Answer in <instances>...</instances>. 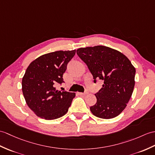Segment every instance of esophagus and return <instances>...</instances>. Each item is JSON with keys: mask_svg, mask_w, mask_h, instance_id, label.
Returning <instances> with one entry per match:
<instances>
[{"mask_svg": "<svg viewBox=\"0 0 155 155\" xmlns=\"http://www.w3.org/2000/svg\"><path fill=\"white\" fill-rule=\"evenodd\" d=\"M78 94H80V95H83V96H85V95H86V94H88V92H79Z\"/></svg>", "mask_w": 155, "mask_h": 155, "instance_id": "34e87169", "label": "esophagus"}]
</instances>
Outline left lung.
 <instances>
[{"label": "left lung", "instance_id": "1", "mask_svg": "<svg viewBox=\"0 0 155 155\" xmlns=\"http://www.w3.org/2000/svg\"><path fill=\"white\" fill-rule=\"evenodd\" d=\"M77 53L88 66L94 82L104 81L102 88L95 94L96 104L90 107L91 112L102 119L117 116L131 97L135 68L123 53L106 46L79 48Z\"/></svg>", "mask_w": 155, "mask_h": 155}]
</instances>
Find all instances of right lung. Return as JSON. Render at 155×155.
I'll return each mask as SVG.
<instances>
[{
	"label": "right lung",
	"instance_id": "1",
	"mask_svg": "<svg viewBox=\"0 0 155 155\" xmlns=\"http://www.w3.org/2000/svg\"><path fill=\"white\" fill-rule=\"evenodd\" d=\"M75 53V49L49 53L29 64L21 90L27 105L37 116L52 120L67 114L75 93L61 92L55 86L64 82L63 74Z\"/></svg>",
	"mask_w": 155,
	"mask_h": 155
}]
</instances>
